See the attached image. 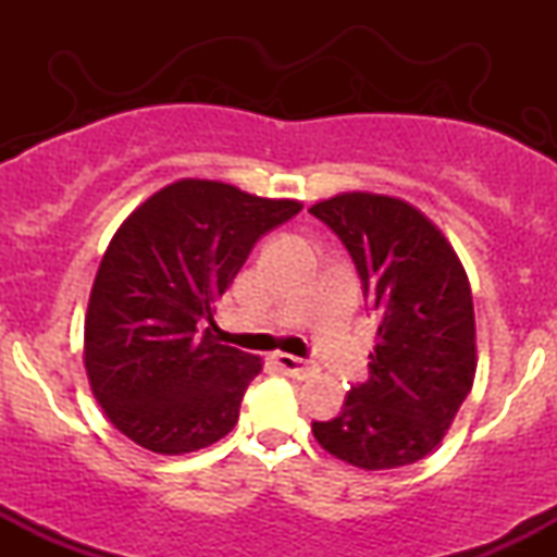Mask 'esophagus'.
<instances>
[{
    "instance_id": "34e87169",
    "label": "esophagus",
    "mask_w": 557,
    "mask_h": 557,
    "mask_svg": "<svg viewBox=\"0 0 557 557\" xmlns=\"http://www.w3.org/2000/svg\"><path fill=\"white\" fill-rule=\"evenodd\" d=\"M274 363H277L285 374L296 376V380H306V376L317 374V363L298 359V356H290V354H277L274 356Z\"/></svg>"
}]
</instances>
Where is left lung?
Returning a JSON list of instances; mask_svg holds the SVG:
<instances>
[{
	"mask_svg": "<svg viewBox=\"0 0 557 557\" xmlns=\"http://www.w3.org/2000/svg\"><path fill=\"white\" fill-rule=\"evenodd\" d=\"M335 230L376 314L369 380L317 443L367 471L417 463L443 443L476 374L474 300L456 248L408 201L348 190L309 209Z\"/></svg>",
	"mask_w": 557,
	"mask_h": 557,
	"instance_id": "left-lung-1",
	"label": "left lung"
}]
</instances>
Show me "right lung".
Returning a JSON list of instances; mask_svg holds the SVG:
<instances>
[{
  "label": "right lung",
  "instance_id": "1",
  "mask_svg": "<svg viewBox=\"0 0 557 557\" xmlns=\"http://www.w3.org/2000/svg\"><path fill=\"white\" fill-rule=\"evenodd\" d=\"M300 209L296 198L181 177L127 214L96 272L83 332L88 385L127 440L183 456L233 430L261 359L216 341V300L253 243Z\"/></svg>",
  "mask_w": 557,
  "mask_h": 557
}]
</instances>
